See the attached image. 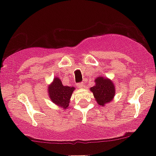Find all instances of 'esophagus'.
<instances>
[{"label": "esophagus", "mask_w": 156, "mask_h": 156, "mask_svg": "<svg viewBox=\"0 0 156 156\" xmlns=\"http://www.w3.org/2000/svg\"><path fill=\"white\" fill-rule=\"evenodd\" d=\"M76 86L78 87V88H82L84 87V83L82 82H80V83H78V84H76Z\"/></svg>", "instance_id": "obj_1"}]
</instances>
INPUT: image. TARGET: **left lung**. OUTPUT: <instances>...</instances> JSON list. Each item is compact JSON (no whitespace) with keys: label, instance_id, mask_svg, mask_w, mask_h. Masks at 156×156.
Masks as SVG:
<instances>
[{"label":"left lung","instance_id":"obj_1","mask_svg":"<svg viewBox=\"0 0 156 156\" xmlns=\"http://www.w3.org/2000/svg\"><path fill=\"white\" fill-rule=\"evenodd\" d=\"M96 101L100 106H104L114 98L115 88L111 80L107 78L98 77L95 80V85L90 88Z\"/></svg>","mask_w":156,"mask_h":156}]
</instances>
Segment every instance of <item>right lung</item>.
Listing matches in <instances>:
<instances>
[{
  "mask_svg": "<svg viewBox=\"0 0 156 156\" xmlns=\"http://www.w3.org/2000/svg\"><path fill=\"white\" fill-rule=\"evenodd\" d=\"M75 87L62 85L59 78H55L53 82L48 86V95L55 104L63 108H68L70 98Z\"/></svg>",
  "mask_w": 156,
  "mask_h": 156,
  "instance_id": "1",
  "label": "right lung"
}]
</instances>
